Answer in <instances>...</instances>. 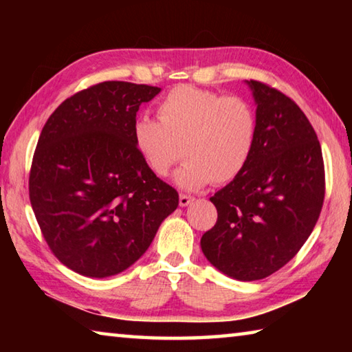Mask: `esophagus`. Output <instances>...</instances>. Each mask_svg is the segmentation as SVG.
Here are the masks:
<instances>
[{
    "label": "esophagus",
    "instance_id": "obj_1",
    "mask_svg": "<svg viewBox=\"0 0 352 352\" xmlns=\"http://www.w3.org/2000/svg\"><path fill=\"white\" fill-rule=\"evenodd\" d=\"M194 201V197L192 195H186V194H180V199H178V204H180V206H188Z\"/></svg>",
    "mask_w": 352,
    "mask_h": 352
}]
</instances>
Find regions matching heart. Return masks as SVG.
Instances as JSON below:
<instances>
[{
	"label": "heart",
	"instance_id": "obj_1",
	"mask_svg": "<svg viewBox=\"0 0 352 352\" xmlns=\"http://www.w3.org/2000/svg\"><path fill=\"white\" fill-rule=\"evenodd\" d=\"M158 119L138 118L132 141L147 169L166 177L186 160L175 180L182 188L233 182L247 168L258 140V113L248 99L178 85L157 107Z\"/></svg>",
	"mask_w": 352,
	"mask_h": 352
}]
</instances>
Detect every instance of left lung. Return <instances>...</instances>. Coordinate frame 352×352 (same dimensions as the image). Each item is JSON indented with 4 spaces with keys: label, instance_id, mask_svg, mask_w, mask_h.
Wrapping results in <instances>:
<instances>
[{
    "label": "left lung",
    "instance_id": "obj_1",
    "mask_svg": "<svg viewBox=\"0 0 352 352\" xmlns=\"http://www.w3.org/2000/svg\"><path fill=\"white\" fill-rule=\"evenodd\" d=\"M248 85L259 121L253 157L211 197L217 222L200 241L206 259L239 281L270 276L300 252L326 190L323 153L307 116L269 83Z\"/></svg>",
    "mask_w": 352,
    "mask_h": 352
}]
</instances>
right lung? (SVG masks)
Instances as JSON below:
<instances>
[{"label":"right lung","mask_w":352,"mask_h":352,"mask_svg":"<svg viewBox=\"0 0 352 352\" xmlns=\"http://www.w3.org/2000/svg\"><path fill=\"white\" fill-rule=\"evenodd\" d=\"M160 93L107 80L65 99L35 147L29 199L52 254L76 273L107 278L129 269L178 206V192L136 152V111Z\"/></svg>","instance_id":"obj_1"}]
</instances>
